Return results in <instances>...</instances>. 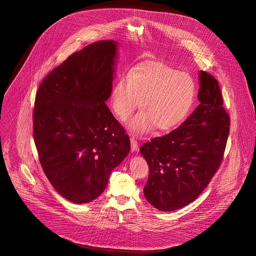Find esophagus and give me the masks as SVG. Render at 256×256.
<instances>
[{"mask_svg":"<svg viewBox=\"0 0 256 256\" xmlns=\"http://www.w3.org/2000/svg\"><path fill=\"white\" fill-rule=\"evenodd\" d=\"M130 144H132V152L138 151V146H139V145H138V140H136L134 138H130Z\"/></svg>","mask_w":256,"mask_h":256,"instance_id":"34e87169","label":"esophagus"}]
</instances>
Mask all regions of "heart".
Returning <instances> with one entry per match:
<instances>
[{"label":"heart","mask_w":256,"mask_h":256,"mask_svg":"<svg viewBox=\"0 0 256 256\" xmlns=\"http://www.w3.org/2000/svg\"><path fill=\"white\" fill-rule=\"evenodd\" d=\"M195 99L196 82L191 76L158 62H143L122 73L111 94L112 108L122 120L130 118L142 101L143 110L128 124L136 134L156 126L160 132L174 130L188 117Z\"/></svg>","instance_id":"1"}]
</instances>
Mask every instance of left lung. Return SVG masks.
I'll use <instances>...</instances> for the list:
<instances>
[{
    "mask_svg": "<svg viewBox=\"0 0 256 256\" xmlns=\"http://www.w3.org/2000/svg\"><path fill=\"white\" fill-rule=\"evenodd\" d=\"M200 105L179 128L144 143L139 151L149 166L146 200L172 212L195 200L216 174L226 147L230 117L216 79L200 71Z\"/></svg>",
    "mask_w": 256,
    "mask_h": 256,
    "instance_id": "8db88e82",
    "label": "left lung"
}]
</instances>
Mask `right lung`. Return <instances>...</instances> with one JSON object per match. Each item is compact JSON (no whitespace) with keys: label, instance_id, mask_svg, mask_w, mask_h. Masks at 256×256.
Instances as JSON below:
<instances>
[{"label":"right lung","instance_id":"right-lung-1","mask_svg":"<svg viewBox=\"0 0 256 256\" xmlns=\"http://www.w3.org/2000/svg\"><path fill=\"white\" fill-rule=\"evenodd\" d=\"M118 44L99 40L73 54L42 82L33 112L44 174L59 194L86 204L105 190L128 156L130 138L106 105Z\"/></svg>","mask_w":256,"mask_h":256}]
</instances>
